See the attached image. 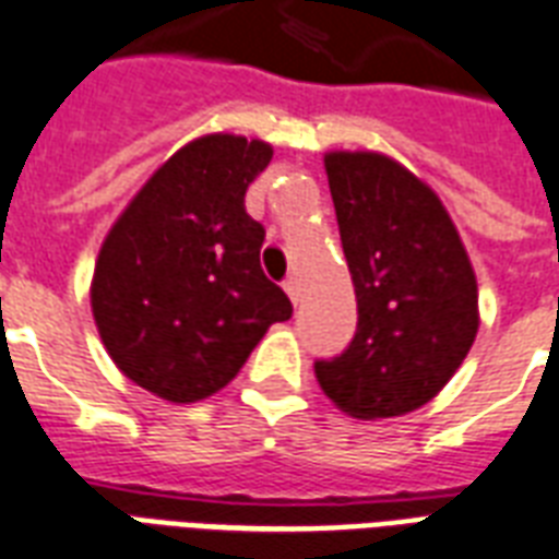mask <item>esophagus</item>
Masks as SVG:
<instances>
[{"label": "esophagus", "mask_w": 559, "mask_h": 559, "mask_svg": "<svg viewBox=\"0 0 559 559\" xmlns=\"http://www.w3.org/2000/svg\"><path fill=\"white\" fill-rule=\"evenodd\" d=\"M283 288H285V294L292 297L294 306H297V302H300V285H297V280H285Z\"/></svg>", "instance_id": "obj_1"}]
</instances>
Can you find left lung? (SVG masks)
Segmentation results:
<instances>
[{
	"label": "left lung",
	"mask_w": 559,
	"mask_h": 559,
	"mask_svg": "<svg viewBox=\"0 0 559 559\" xmlns=\"http://www.w3.org/2000/svg\"><path fill=\"white\" fill-rule=\"evenodd\" d=\"M358 326L314 361L329 400L356 419L402 417L443 391L478 335V283L431 186L376 151L323 157Z\"/></svg>",
	"instance_id": "obj_1"
}]
</instances>
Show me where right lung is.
I'll return each mask as SVG.
<instances>
[{
  "mask_svg": "<svg viewBox=\"0 0 559 559\" xmlns=\"http://www.w3.org/2000/svg\"><path fill=\"white\" fill-rule=\"evenodd\" d=\"M274 148L206 133L145 180L104 236L90 302L102 344L133 384L189 405L230 384L292 300L262 274L265 227L245 192Z\"/></svg>",
  "mask_w": 559,
  "mask_h": 559,
  "instance_id": "add662e5",
  "label": "right lung"
}]
</instances>
